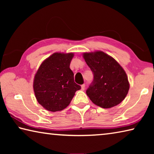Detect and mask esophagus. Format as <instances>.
<instances>
[{
	"mask_svg": "<svg viewBox=\"0 0 154 154\" xmlns=\"http://www.w3.org/2000/svg\"><path fill=\"white\" fill-rule=\"evenodd\" d=\"M85 84L82 85V90H85Z\"/></svg>",
	"mask_w": 154,
	"mask_h": 154,
	"instance_id": "obj_1",
	"label": "esophagus"
}]
</instances>
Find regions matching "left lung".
Here are the masks:
<instances>
[{"mask_svg":"<svg viewBox=\"0 0 154 154\" xmlns=\"http://www.w3.org/2000/svg\"><path fill=\"white\" fill-rule=\"evenodd\" d=\"M83 58L94 75L86 90L88 97L102 108L118 105L126 97L130 88L124 70L116 60L103 51L84 53Z\"/></svg>","mask_w":154,"mask_h":154,"instance_id":"left-lung-1","label":"left lung"}]
</instances>
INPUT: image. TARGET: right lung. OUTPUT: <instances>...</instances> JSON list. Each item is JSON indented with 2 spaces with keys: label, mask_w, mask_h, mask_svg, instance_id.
<instances>
[{
  "label": "right lung",
  "mask_w": 154,
  "mask_h": 154,
  "mask_svg": "<svg viewBox=\"0 0 154 154\" xmlns=\"http://www.w3.org/2000/svg\"><path fill=\"white\" fill-rule=\"evenodd\" d=\"M73 54L54 53L41 64L34 79L38 103L47 110L62 111L69 105L81 86L74 82L70 69Z\"/></svg>",
  "instance_id": "add662e5"
}]
</instances>
